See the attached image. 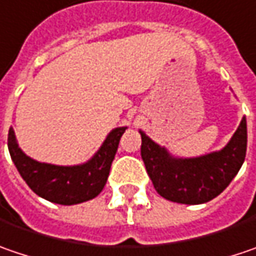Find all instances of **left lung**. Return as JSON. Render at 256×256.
Wrapping results in <instances>:
<instances>
[{
	"instance_id": "8db88e82",
	"label": "left lung",
	"mask_w": 256,
	"mask_h": 256,
	"mask_svg": "<svg viewBox=\"0 0 256 256\" xmlns=\"http://www.w3.org/2000/svg\"><path fill=\"white\" fill-rule=\"evenodd\" d=\"M142 155L148 175L164 198L182 204L207 203L230 184L246 156V120L242 118L222 150L190 159L172 158L143 132Z\"/></svg>"
}]
</instances>
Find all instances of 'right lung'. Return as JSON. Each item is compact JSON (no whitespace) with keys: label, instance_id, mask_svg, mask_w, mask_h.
<instances>
[{"label":"right lung","instance_id":"right-lung-1","mask_svg":"<svg viewBox=\"0 0 256 256\" xmlns=\"http://www.w3.org/2000/svg\"><path fill=\"white\" fill-rule=\"evenodd\" d=\"M124 130L126 128H114L96 156L76 166L40 164L28 158L16 142L12 128L8 132V150L20 175L38 196L52 203L70 206L88 202L102 191Z\"/></svg>","mask_w":256,"mask_h":256}]
</instances>
